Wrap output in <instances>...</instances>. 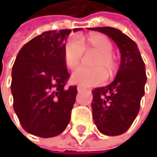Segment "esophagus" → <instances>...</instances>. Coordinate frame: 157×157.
Here are the masks:
<instances>
[{
    "label": "esophagus",
    "mask_w": 157,
    "mask_h": 157,
    "mask_svg": "<svg viewBox=\"0 0 157 157\" xmlns=\"http://www.w3.org/2000/svg\"><path fill=\"white\" fill-rule=\"evenodd\" d=\"M82 90H84V87L79 86V85H78V92H82Z\"/></svg>",
    "instance_id": "1"
}]
</instances>
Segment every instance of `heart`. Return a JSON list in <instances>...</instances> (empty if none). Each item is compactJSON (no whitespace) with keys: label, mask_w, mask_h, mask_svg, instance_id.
I'll list each match as a JSON object with an SVG mask.
<instances>
[{"label":"heart","mask_w":157,"mask_h":157,"mask_svg":"<svg viewBox=\"0 0 157 157\" xmlns=\"http://www.w3.org/2000/svg\"><path fill=\"white\" fill-rule=\"evenodd\" d=\"M84 47L86 50H94L99 54L93 62V69L80 67L72 75V82L82 86H92L101 84L106 80V72L112 73L115 70L116 63L112 56L113 45L105 35L95 33L87 38H72L66 43L64 49V60L69 69L74 70L80 64L84 53Z\"/></svg>","instance_id":"b5f03b06"}]
</instances>
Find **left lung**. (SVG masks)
Here are the masks:
<instances>
[{
  "instance_id": "8db88e82",
  "label": "left lung",
  "mask_w": 157,
  "mask_h": 157,
  "mask_svg": "<svg viewBox=\"0 0 157 157\" xmlns=\"http://www.w3.org/2000/svg\"><path fill=\"white\" fill-rule=\"evenodd\" d=\"M91 30L109 36L119 48L121 64L113 82L92 91L91 109L94 124L106 136L124 134L137 117L147 82L146 67L139 48L129 36L113 27Z\"/></svg>"
}]
</instances>
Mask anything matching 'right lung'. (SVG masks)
Returning a JSON list of instances; mask_svg holds the SVG:
<instances>
[{"label":"right lung","mask_w":157,"mask_h":157,"mask_svg":"<svg viewBox=\"0 0 157 157\" xmlns=\"http://www.w3.org/2000/svg\"><path fill=\"white\" fill-rule=\"evenodd\" d=\"M82 28H74V32ZM71 29L45 31L19 50L11 71L13 109L22 128L41 138L63 133L71 120L77 86L66 87L70 78L64 60Z\"/></svg>","instance_id":"1"}]
</instances>
